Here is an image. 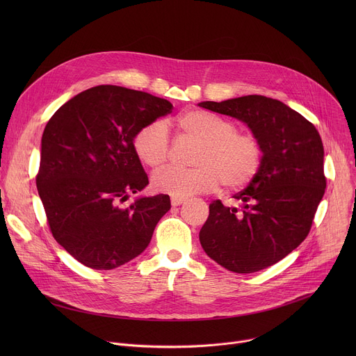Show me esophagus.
Returning <instances> with one entry per match:
<instances>
[{"mask_svg":"<svg viewBox=\"0 0 356 356\" xmlns=\"http://www.w3.org/2000/svg\"><path fill=\"white\" fill-rule=\"evenodd\" d=\"M172 206L173 207H177V206H181L183 202L186 201V198H183V197H172Z\"/></svg>","mask_w":356,"mask_h":356,"instance_id":"34e87169","label":"esophagus"}]
</instances>
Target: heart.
I'll return each mask as SVG.
<instances>
[{"instance_id":"heart-1","label":"heart","mask_w":356,"mask_h":356,"mask_svg":"<svg viewBox=\"0 0 356 356\" xmlns=\"http://www.w3.org/2000/svg\"><path fill=\"white\" fill-rule=\"evenodd\" d=\"M180 135L197 142L191 169L165 168L152 176V187L173 197H188L214 190L220 181L228 190L248 186L261 170L264 146L252 132L236 131V125L216 114L193 110L176 118ZM140 162L161 168L169 158V136L159 122L145 125L134 138Z\"/></svg>"}]
</instances>
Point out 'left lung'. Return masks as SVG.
<instances>
[{"mask_svg":"<svg viewBox=\"0 0 356 356\" xmlns=\"http://www.w3.org/2000/svg\"><path fill=\"white\" fill-rule=\"evenodd\" d=\"M245 122L264 146L259 173L234 198L239 207L210 204L200 231L207 255L235 273L266 269L309 235L324 195V146L316 127L282 101L243 95L198 104Z\"/></svg>","mask_w":356,"mask_h":356,"instance_id":"obj_1","label":"left lung"}]
</instances>
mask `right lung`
<instances>
[{
  "mask_svg": "<svg viewBox=\"0 0 356 356\" xmlns=\"http://www.w3.org/2000/svg\"><path fill=\"white\" fill-rule=\"evenodd\" d=\"M172 108L168 99L107 84L74 95L46 124L38 193L54 238L84 266L110 270L132 261L170 210L166 194L121 204L149 183L135 135Z\"/></svg>",
  "mask_w": 356,
  "mask_h": 356,
  "instance_id": "obj_1",
  "label": "right lung"
}]
</instances>
